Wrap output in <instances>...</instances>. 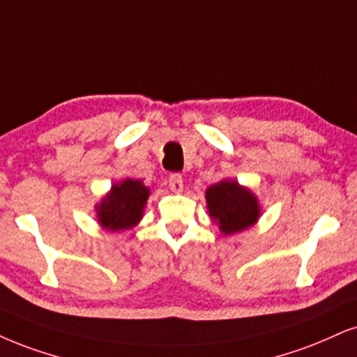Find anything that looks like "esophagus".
<instances>
[{"label":"esophagus","instance_id":"esophagus-1","mask_svg":"<svg viewBox=\"0 0 357 357\" xmlns=\"http://www.w3.org/2000/svg\"><path fill=\"white\" fill-rule=\"evenodd\" d=\"M169 187L172 192L175 193H180L183 190V180H182V175L180 174H172L169 177Z\"/></svg>","mask_w":357,"mask_h":357}]
</instances>
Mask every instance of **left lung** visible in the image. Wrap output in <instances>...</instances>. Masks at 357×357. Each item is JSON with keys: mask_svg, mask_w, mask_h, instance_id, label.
I'll return each mask as SVG.
<instances>
[{"mask_svg": "<svg viewBox=\"0 0 357 357\" xmlns=\"http://www.w3.org/2000/svg\"><path fill=\"white\" fill-rule=\"evenodd\" d=\"M210 218L223 235H235L253 227L261 217L258 197L236 180L223 178L205 192Z\"/></svg>", "mask_w": 357, "mask_h": 357, "instance_id": "obj_1", "label": "left lung"}]
</instances>
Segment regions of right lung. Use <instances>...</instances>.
Instances as JSON below:
<instances>
[{
  "mask_svg": "<svg viewBox=\"0 0 357 357\" xmlns=\"http://www.w3.org/2000/svg\"><path fill=\"white\" fill-rule=\"evenodd\" d=\"M151 188L145 187L142 180L124 178L114 183L105 195L96 204V218L107 231L132 230L144 217Z\"/></svg>",
  "mask_w": 357,
  "mask_h": 357,
  "instance_id": "1",
  "label": "right lung"
}]
</instances>
